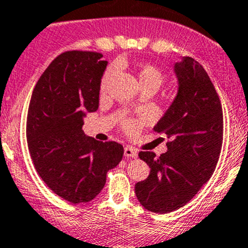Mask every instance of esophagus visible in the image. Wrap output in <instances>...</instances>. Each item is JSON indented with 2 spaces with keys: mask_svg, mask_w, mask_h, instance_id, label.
<instances>
[{
  "mask_svg": "<svg viewBox=\"0 0 248 248\" xmlns=\"http://www.w3.org/2000/svg\"><path fill=\"white\" fill-rule=\"evenodd\" d=\"M124 156H126V157L136 158L137 156H138V153H137V150L134 148H132V146H126V148H124Z\"/></svg>",
  "mask_w": 248,
  "mask_h": 248,
  "instance_id": "34e87169",
  "label": "esophagus"
}]
</instances>
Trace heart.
<instances>
[{
  "label": "heart",
  "instance_id": "b5f03b06",
  "mask_svg": "<svg viewBox=\"0 0 248 248\" xmlns=\"http://www.w3.org/2000/svg\"><path fill=\"white\" fill-rule=\"evenodd\" d=\"M115 71H116V66H111L107 70V73L104 74L102 80V88H105L108 86V83L110 82V80L114 76ZM138 78L139 83H140L141 88H155L156 91L162 86L163 81H165V76L163 74L158 70L156 66L150 65V64H143V65L139 66L138 70ZM141 124L140 122L136 121H128L124 126L126 131L128 133L134 134L140 129Z\"/></svg>",
  "mask_w": 248,
  "mask_h": 248
}]
</instances>
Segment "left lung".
Returning <instances> with one entry per match:
<instances>
[{
    "label": "left lung",
    "instance_id": "left-lung-1",
    "mask_svg": "<svg viewBox=\"0 0 248 248\" xmlns=\"http://www.w3.org/2000/svg\"><path fill=\"white\" fill-rule=\"evenodd\" d=\"M173 73L177 94L154 126L170 138L167 151L160 157L151 151L139 153L150 174L134 189L140 205L155 213H170L188 203L213 174L222 150V105L205 69L183 57Z\"/></svg>",
    "mask_w": 248,
    "mask_h": 248
}]
</instances>
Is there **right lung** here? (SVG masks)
<instances>
[{"mask_svg":"<svg viewBox=\"0 0 248 248\" xmlns=\"http://www.w3.org/2000/svg\"><path fill=\"white\" fill-rule=\"evenodd\" d=\"M100 53L65 52L33 88L26 122L29 151L50 190L73 203L88 202L104 188L107 173L124 156L116 141L85 136L83 119L97 111L108 62Z\"/></svg>","mask_w":248,"mask_h":248,"instance_id":"right-lung-1","label":"right lung"}]
</instances>
